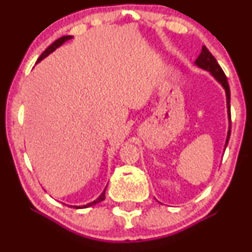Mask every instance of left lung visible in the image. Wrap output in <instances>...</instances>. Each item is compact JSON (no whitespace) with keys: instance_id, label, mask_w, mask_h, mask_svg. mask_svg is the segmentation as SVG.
Instances as JSON below:
<instances>
[{"instance_id":"left-lung-1","label":"left lung","mask_w":252,"mask_h":252,"mask_svg":"<svg viewBox=\"0 0 252 252\" xmlns=\"http://www.w3.org/2000/svg\"><path fill=\"white\" fill-rule=\"evenodd\" d=\"M194 63L198 67L202 68L205 71H209L215 79L222 86V89L225 90V94H226V108H227V118H228V130H227V136H226V142H225L224 150L226 149V146L230 140V134H231V112H230V88H228L227 78L225 76L224 71L221 70V67L219 66L218 62L216 60V58L211 54V52L207 50L205 46H202L201 53L199 54V57L196 58Z\"/></svg>"}]
</instances>
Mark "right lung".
<instances>
[{
	"mask_svg": "<svg viewBox=\"0 0 252 252\" xmlns=\"http://www.w3.org/2000/svg\"><path fill=\"white\" fill-rule=\"evenodd\" d=\"M72 37H73L72 35H65V36H62V37H59V39H58V40H56V41H54L53 43H52L51 46H48V47L46 48V50H45V52H43V53L41 54V56L39 57V59H37L36 63L41 62L42 59H45V58L47 57V56H50V54L52 53V52L56 51L58 47H60V46H62L63 43H65L66 41H68V40H71ZM105 189H106V187H105V189H104V190L102 192V194H100L99 196H98V198L96 199V200H94V201L89 202V204H86V205H83V206H72V205H71V206H72V207H74V209H86V207L94 206V205H96V204H98V202L103 201L104 199H105Z\"/></svg>",
	"mask_w": 252,
	"mask_h": 252,
	"instance_id": "add662e5",
	"label": "right lung"
}]
</instances>
